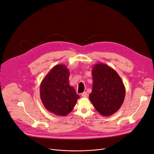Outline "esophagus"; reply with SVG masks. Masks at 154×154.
Returning <instances> with one entry per match:
<instances>
[{
    "mask_svg": "<svg viewBox=\"0 0 154 154\" xmlns=\"http://www.w3.org/2000/svg\"><path fill=\"white\" fill-rule=\"evenodd\" d=\"M82 96L83 97H88V94H87L86 92H83L82 94Z\"/></svg>",
    "mask_w": 154,
    "mask_h": 154,
    "instance_id": "1",
    "label": "esophagus"
}]
</instances>
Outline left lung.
Masks as SVG:
<instances>
[{"label":"left lung","mask_w":154,"mask_h":154,"mask_svg":"<svg viewBox=\"0 0 154 154\" xmlns=\"http://www.w3.org/2000/svg\"><path fill=\"white\" fill-rule=\"evenodd\" d=\"M92 89L89 99L96 110L103 116H110L122 105L125 87L119 74L107 65L96 63L92 69Z\"/></svg>","instance_id":"1"}]
</instances>
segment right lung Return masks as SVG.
Wrapping results in <instances>:
<instances>
[{"instance_id": "right-lung-1", "label": "right lung", "mask_w": 154, "mask_h": 154, "mask_svg": "<svg viewBox=\"0 0 154 154\" xmlns=\"http://www.w3.org/2000/svg\"><path fill=\"white\" fill-rule=\"evenodd\" d=\"M70 72L67 66L58 64L53 67L42 81L40 98L50 112L66 116L72 110L80 96L69 85Z\"/></svg>"}]
</instances>
